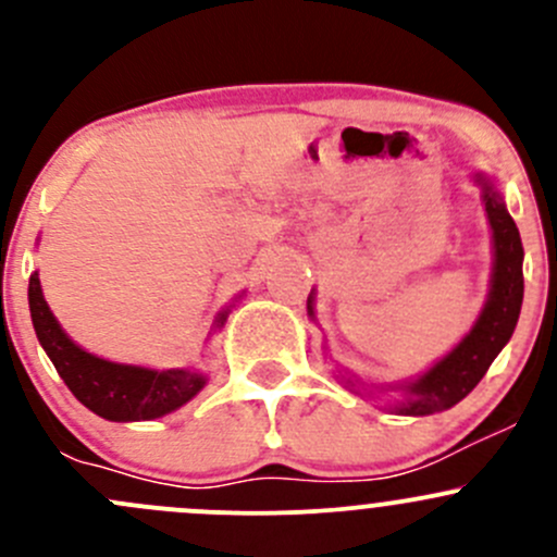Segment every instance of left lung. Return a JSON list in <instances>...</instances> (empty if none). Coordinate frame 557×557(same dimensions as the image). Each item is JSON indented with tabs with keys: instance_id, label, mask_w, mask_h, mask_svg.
I'll return each instance as SVG.
<instances>
[{
	"instance_id": "1",
	"label": "left lung",
	"mask_w": 557,
	"mask_h": 557,
	"mask_svg": "<svg viewBox=\"0 0 557 557\" xmlns=\"http://www.w3.org/2000/svg\"><path fill=\"white\" fill-rule=\"evenodd\" d=\"M482 194H485L487 221L493 228V247H496V267H493L491 299L474 329L466 334V339L442 358L431 372L414 383L404 385V396L398 414H434L442 409H450L460 398L469 396L476 383L485 377L491 363L502 352L518 325L522 307V243L520 232L515 226L512 215L507 212L502 196L493 190L491 183L482 180ZM312 312V307H310ZM347 385L356 391V385L347 380Z\"/></svg>"
}]
</instances>
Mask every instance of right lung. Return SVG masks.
<instances>
[{
  "label": "right lung",
  "instance_id": "right-lung-1",
  "mask_svg": "<svg viewBox=\"0 0 557 557\" xmlns=\"http://www.w3.org/2000/svg\"><path fill=\"white\" fill-rule=\"evenodd\" d=\"M29 310L39 345L53 361L55 372L66 387L75 393L99 418L126 423V420H153L170 414L205 387V377L190 369H156L123 367L81 350L55 323L53 312L45 305L37 272L29 277ZM226 314L218 318L223 325Z\"/></svg>",
  "mask_w": 557,
  "mask_h": 557
}]
</instances>
